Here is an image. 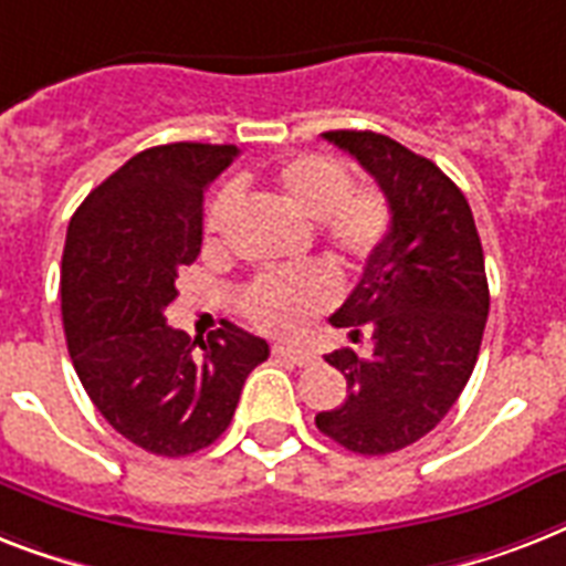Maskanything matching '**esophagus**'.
<instances>
[{"instance_id": "esophagus-1", "label": "esophagus", "mask_w": 566, "mask_h": 566, "mask_svg": "<svg viewBox=\"0 0 566 566\" xmlns=\"http://www.w3.org/2000/svg\"><path fill=\"white\" fill-rule=\"evenodd\" d=\"M271 354L277 356V359H289V361H295V365H301V368H306V365H315V359H318V356L312 354L310 347H301V345H286V342H277V345L271 347Z\"/></svg>"}]
</instances>
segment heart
Listing matches in <instances>:
<instances>
[{
    "instance_id": "heart-1",
    "label": "heart",
    "mask_w": 566,
    "mask_h": 566,
    "mask_svg": "<svg viewBox=\"0 0 566 566\" xmlns=\"http://www.w3.org/2000/svg\"><path fill=\"white\" fill-rule=\"evenodd\" d=\"M269 180L292 210L318 224L321 239L347 265L368 262L388 239V198L370 184H354L347 166L336 157L318 151L292 155L271 169ZM237 198L233 187H224L212 198L205 219L207 245L219 242ZM336 295L338 280L327 262H304L295 269L260 271L239 292V310L256 327L289 333L312 312L324 310Z\"/></svg>"
}]
</instances>
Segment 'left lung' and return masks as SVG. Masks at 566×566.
<instances>
[{
    "label": "left lung",
    "instance_id": "1",
    "mask_svg": "<svg viewBox=\"0 0 566 566\" xmlns=\"http://www.w3.org/2000/svg\"><path fill=\"white\" fill-rule=\"evenodd\" d=\"M359 160L391 207V230L370 256L333 327L370 338V354H327L347 379L345 403L315 427L359 455L397 453L441 423L468 386L485 333L488 277L468 198L436 163L374 130H327Z\"/></svg>",
    "mask_w": 566,
    "mask_h": 566
}]
</instances>
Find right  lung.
<instances>
[{
    "mask_svg": "<svg viewBox=\"0 0 566 566\" xmlns=\"http://www.w3.org/2000/svg\"><path fill=\"white\" fill-rule=\"evenodd\" d=\"M237 146L171 143L130 157L75 210L61 312L81 386L102 418L155 455L198 453L228 429L269 345L237 324L189 345L166 324L175 280L201 254L205 192Z\"/></svg>",
    "mask_w": 566,
    "mask_h": 566,
    "instance_id": "1",
    "label": "right lung"
}]
</instances>
